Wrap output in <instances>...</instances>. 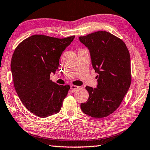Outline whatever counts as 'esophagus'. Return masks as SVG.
Wrapping results in <instances>:
<instances>
[{
  "mask_svg": "<svg viewBox=\"0 0 150 150\" xmlns=\"http://www.w3.org/2000/svg\"><path fill=\"white\" fill-rule=\"evenodd\" d=\"M79 88V86H75V85L71 86V90L72 91H75L76 90H77Z\"/></svg>",
  "mask_w": 150,
  "mask_h": 150,
  "instance_id": "obj_1",
  "label": "esophagus"
}]
</instances>
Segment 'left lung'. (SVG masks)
Instances as JSON below:
<instances>
[{"instance_id": "8db88e82", "label": "left lung", "mask_w": 150, "mask_h": 150, "mask_svg": "<svg viewBox=\"0 0 150 150\" xmlns=\"http://www.w3.org/2000/svg\"><path fill=\"white\" fill-rule=\"evenodd\" d=\"M90 50L92 65L98 73L97 88L86 86L87 102L81 104L83 113L104 118L119 107L132 82L130 55L120 38L105 31L79 37Z\"/></svg>"}]
</instances>
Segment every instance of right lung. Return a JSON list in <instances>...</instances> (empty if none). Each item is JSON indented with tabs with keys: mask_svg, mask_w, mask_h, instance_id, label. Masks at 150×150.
<instances>
[{
	"mask_svg": "<svg viewBox=\"0 0 150 150\" xmlns=\"http://www.w3.org/2000/svg\"><path fill=\"white\" fill-rule=\"evenodd\" d=\"M74 38L34 35L14 51L11 69L15 89L24 106L36 116L45 118L60 110L70 86L53 82L50 73H55L60 55Z\"/></svg>",
	"mask_w": 150,
	"mask_h": 150,
	"instance_id": "right-lung-1",
	"label": "right lung"
}]
</instances>
